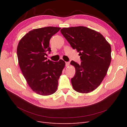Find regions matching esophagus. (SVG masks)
Wrapping results in <instances>:
<instances>
[{"mask_svg":"<svg viewBox=\"0 0 127 127\" xmlns=\"http://www.w3.org/2000/svg\"><path fill=\"white\" fill-rule=\"evenodd\" d=\"M69 64H70V63H69V62H65V64H66V67H67V66H68L69 65Z\"/></svg>","mask_w":127,"mask_h":127,"instance_id":"1","label":"esophagus"}]
</instances>
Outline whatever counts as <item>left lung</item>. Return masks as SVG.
I'll use <instances>...</instances> for the list:
<instances>
[{
  "mask_svg": "<svg viewBox=\"0 0 127 127\" xmlns=\"http://www.w3.org/2000/svg\"><path fill=\"white\" fill-rule=\"evenodd\" d=\"M61 32L71 47L79 52L80 64L71 61L75 76L71 84L77 92L89 93L96 89L107 73L111 61V47L103 36L83 26L63 28Z\"/></svg>",
  "mask_w": 127,
  "mask_h": 127,
  "instance_id": "obj_1",
  "label": "left lung"
}]
</instances>
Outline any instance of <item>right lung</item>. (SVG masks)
<instances>
[{"mask_svg":"<svg viewBox=\"0 0 127 127\" xmlns=\"http://www.w3.org/2000/svg\"><path fill=\"white\" fill-rule=\"evenodd\" d=\"M61 28L47 27L30 31L20 40L17 48L18 64L28 84L36 94L48 96L58 89L65 63L53 62L45 56L50 52L49 41Z\"/></svg>","mask_w":127,"mask_h":127,"instance_id":"add662e5","label":"right lung"}]
</instances>
